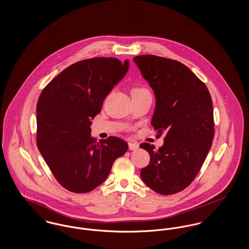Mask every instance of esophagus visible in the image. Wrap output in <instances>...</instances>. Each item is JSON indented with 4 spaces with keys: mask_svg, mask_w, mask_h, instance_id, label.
Instances as JSON below:
<instances>
[{
    "mask_svg": "<svg viewBox=\"0 0 249 249\" xmlns=\"http://www.w3.org/2000/svg\"><path fill=\"white\" fill-rule=\"evenodd\" d=\"M129 148L130 150H136L139 148V144L137 142H129Z\"/></svg>",
    "mask_w": 249,
    "mask_h": 249,
    "instance_id": "34e87169",
    "label": "esophagus"
}]
</instances>
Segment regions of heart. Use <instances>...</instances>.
<instances>
[{
    "mask_svg": "<svg viewBox=\"0 0 249 249\" xmlns=\"http://www.w3.org/2000/svg\"><path fill=\"white\" fill-rule=\"evenodd\" d=\"M143 93H149V92L143 88H135L131 91V94H143Z\"/></svg>",
    "mask_w": 249,
    "mask_h": 249,
    "instance_id": "b5f03b06",
    "label": "heart"
}]
</instances>
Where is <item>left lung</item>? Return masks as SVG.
Returning <instances> with one entry per match:
<instances>
[{
	"label": "left lung",
	"mask_w": 249,
	"mask_h": 249,
	"mask_svg": "<svg viewBox=\"0 0 249 249\" xmlns=\"http://www.w3.org/2000/svg\"><path fill=\"white\" fill-rule=\"evenodd\" d=\"M133 61L154 91L151 124L159 136L165 133L159 149L147 142L140 145L150 155L141 178L157 193L175 194L193 181L211 148L212 99L205 84L178 60L141 55Z\"/></svg>",
	"instance_id": "1"
}]
</instances>
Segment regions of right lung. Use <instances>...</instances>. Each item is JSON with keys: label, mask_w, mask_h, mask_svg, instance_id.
Returning a JSON list of instances; mask_svg holds the SVG:
<instances>
[{"label": "right lung", "mask_w": 249, "mask_h": 249, "mask_svg": "<svg viewBox=\"0 0 249 249\" xmlns=\"http://www.w3.org/2000/svg\"><path fill=\"white\" fill-rule=\"evenodd\" d=\"M129 70V60L84 59L52 79L39 97L37 146L59 184L74 193L94 190L107 179L128 143L110 136L96 142L91 119Z\"/></svg>", "instance_id": "add662e5"}]
</instances>
